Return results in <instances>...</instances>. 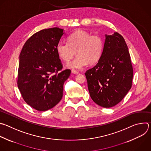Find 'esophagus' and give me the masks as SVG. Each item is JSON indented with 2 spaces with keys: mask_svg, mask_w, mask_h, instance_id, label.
Instances as JSON below:
<instances>
[{
  "mask_svg": "<svg viewBox=\"0 0 151 151\" xmlns=\"http://www.w3.org/2000/svg\"><path fill=\"white\" fill-rule=\"evenodd\" d=\"M72 73H74V74H78L79 72L75 70H72Z\"/></svg>",
  "mask_w": 151,
  "mask_h": 151,
  "instance_id": "obj_1",
  "label": "esophagus"
}]
</instances>
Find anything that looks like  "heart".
Here are the masks:
<instances>
[{"instance_id":"1","label":"heart","mask_w":151,"mask_h":151,"mask_svg":"<svg viewBox=\"0 0 151 151\" xmlns=\"http://www.w3.org/2000/svg\"><path fill=\"white\" fill-rule=\"evenodd\" d=\"M68 43L60 42L57 45L56 51L59 57L65 62H68L75 55L76 58L66 65L72 70L83 68L89 63H96L101 57L104 41L98 35H91L89 32L78 29L67 38Z\"/></svg>"}]
</instances>
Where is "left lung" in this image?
Segmentation results:
<instances>
[{
    "instance_id": "8db88e82",
    "label": "left lung",
    "mask_w": 151,
    "mask_h": 151,
    "mask_svg": "<svg viewBox=\"0 0 151 151\" xmlns=\"http://www.w3.org/2000/svg\"><path fill=\"white\" fill-rule=\"evenodd\" d=\"M85 75L90 96L96 104L110 108L122 101L132 87L133 68L127 45L120 34L105 35L101 57Z\"/></svg>"
}]
</instances>
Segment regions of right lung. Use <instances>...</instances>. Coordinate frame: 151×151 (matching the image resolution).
Returning a JSON list of instances; mask_svg holds the SVG:
<instances>
[{
    "instance_id": "1",
    "label": "right lung",
    "mask_w": 151,
    "mask_h": 151,
    "mask_svg": "<svg viewBox=\"0 0 151 151\" xmlns=\"http://www.w3.org/2000/svg\"><path fill=\"white\" fill-rule=\"evenodd\" d=\"M64 29L40 31L25 43L19 55L18 87L24 101L44 111L54 107L63 96V84L70 70L61 71L62 65L56 47Z\"/></svg>"
}]
</instances>
